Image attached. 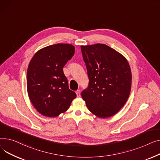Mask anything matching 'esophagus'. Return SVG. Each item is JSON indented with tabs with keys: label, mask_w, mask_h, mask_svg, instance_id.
I'll use <instances>...</instances> for the list:
<instances>
[{
	"label": "esophagus",
	"mask_w": 160,
	"mask_h": 160,
	"mask_svg": "<svg viewBox=\"0 0 160 160\" xmlns=\"http://www.w3.org/2000/svg\"><path fill=\"white\" fill-rule=\"evenodd\" d=\"M76 93H77V97H80V90H77V91H76Z\"/></svg>",
	"instance_id": "esophagus-1"
}]
</instances>
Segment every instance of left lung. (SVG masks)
I'll return each instance as SVG.
<instances>
[{
    "instance_id": "left-lung-1",
    "label": "left lung",
    "mask_w": 160,
    "mask_h": 160,
    "mask_svg": "<svg viewBox=\"0 0 160 160\" xmlns=\"http://www.w3.org/2000/svg\"><path fill=\"white\" fill-rule=\"evenodd\" d=\"M81 50L89 80L82 97L96 116L112 117L124 106L130 95L129 63L121 54L104 44L81 46Z\"/></svg>"
}]
</instances>
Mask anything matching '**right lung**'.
<instances>
[{"mask_svg":"<svg viewBox=\"0 0 160 160\" xmlns=\"http://www.w3.org/2000/svg\"><path fill=\"white\" fill-rule=\"evenodd\" d=\"M74 54V47L58 43L40 49L28 65L27 84L29 98L36 110L46 117L64 113L77 97L69 88L63 68Z\"/></svg>","mask_w":160,"mask_h":160,"instance_id":"1","label":"right lung"}]
</instances>
